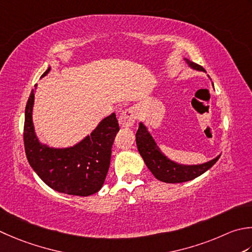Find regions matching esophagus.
<instances>
[{
  "mask_svg": "<svg viewBox=\"0 0 252 252\" xmlns=\"http://www.w3.org/2000/svg\"><path fill=\"white\" fill-rule=\"evenodd\" d=\"M136 120V112L134 108H127L123 110L119 117V125L121 127H131Z\"/></svg>",
  "mask_w": 252,
  "mask_h": 252,
  "instance_id": "34e87169",
  "label": "esophagus"
}]
</instances>
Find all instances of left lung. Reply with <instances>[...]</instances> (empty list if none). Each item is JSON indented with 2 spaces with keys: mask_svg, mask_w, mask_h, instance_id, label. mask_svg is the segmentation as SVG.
Here are the masks:
<instances>
[{
  "mask_svg": "<svg viewBox=\"0 0 252 252\" xmlns=\"http://www.w3.org/2000/svg\"><path fill=\"white\" fill-rule=\"evenodd\" d=\"M184 60L192 70L206 73L203 67L191 62L189 59L184 58ZM212 85H213V83H212ZM135 137L137 150H139L140 155L142 156L147 168L151 170L156 179L167 182V184H180V182L190 181L196 178V177L204 174L206 170H209L220 156V154L214 157L213 159L202 162V164L186 165L177 162L162 153L154 137L152 136L151 132L147 129V126L142 121L139 125V130L136 132Z\"/></svg>",
  "mask_w": 252,
  "mask_h": 252,
  "instance_id": "8db88e82",
  "label": "left lung"
}]
</instances>
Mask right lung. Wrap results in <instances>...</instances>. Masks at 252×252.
I'll return each instance as SVG.
<instances>
[{
    "label": "right lung",
    "mask_w": 252,
    "mask_h": 252,
    "mask_svg": "<svg viewBox=\"0 0 252 252\" xmlns=\"http://www.w3.org/2000/svg\"><path fill=\"white\" fill-rule=\"evenodd\" d=\"M51 71L49 65L41 77ZM37 85L25 109L24 144L29 165L44 184L64 194L88 196L101 189L111 158V147L119 131L116 113L103 118L91 134L73 146L54 147L39 140L32 112Z\"/></svg>",
    "instance_id": "1"
}]
</instances>
